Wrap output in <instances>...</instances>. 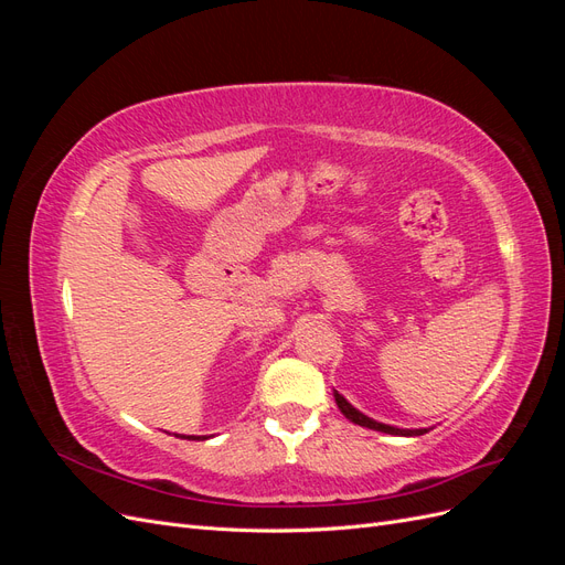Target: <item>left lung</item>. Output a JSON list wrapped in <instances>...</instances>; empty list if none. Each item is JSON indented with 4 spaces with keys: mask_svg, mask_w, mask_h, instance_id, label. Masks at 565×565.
I'll list each match as a JSON object with an SVG mask.
<instances>
[{
    "mask_svg": "<svg viewBox=\"0 0 565 565\" xmlns=\"http://www.w3.org/2000/svg\"><path fill=\"white\" fill-rule=\"evenodd\" d=\"M334 403L337 407L341 409V415H344L349 422L358 424V426H365V429H372V431H382V434H388V436H422L429 429H398V426H391V424H382L377 419H372L367 415H363L361 409H355L341 393L334 391Z\"/></svg>",
    "mask_w": 565,
    "mask_h": 565,
    "instance_id": "1",
    "label": "left lung"
}]
</instances>
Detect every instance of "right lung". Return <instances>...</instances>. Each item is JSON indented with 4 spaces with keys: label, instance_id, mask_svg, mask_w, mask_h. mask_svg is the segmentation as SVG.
Masks as SVG:
<instances>
[{
    "label": "right lung",
    "instance_id": "obj_1",
    "mask_svg": "<svg viewBox=\"0 0 565 565\" xmlns=\"http://www.w3.org/2000/svg\"><path fill=\"white\" fill-rule=\"evenodd\" d=\"M179 436V434H177ZM179 438H185V440H204V436H179Z\"/></svg>",
    "mask_w": 565,
    "mask_h": 565
}]
</instances>
